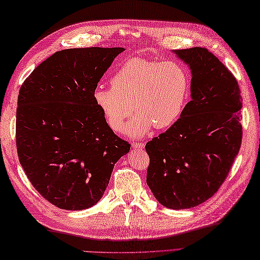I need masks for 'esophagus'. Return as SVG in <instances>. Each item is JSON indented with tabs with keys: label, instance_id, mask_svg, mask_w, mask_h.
<instances>
[{
	"label": "esophagus",
	"instance_id": "1",
	"mask_svg": "<svg viewBox=\"0 0 260 260\" xmlns=\"http://www.w3.org/2000/svg\"><path fill=\"white\" fill-rule=\"evenodd\" d=\"M132 147H133V148H136V150H143V148L145 147V144H144V143H142V142H139V143H133V144H132Z\"/></svg>",
	"mask_w": 260,
	"mask_h": 260
}]
</instances>
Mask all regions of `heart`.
<instances>
[{"instance_id": "b5f03b06", "label": "heart", "mask_w": 260, "mask_h": 260, "mask_svg": "<svg viewBox=\"0 0 260 260\" xmlns=\"http://www.w3.org/2000/svg\"><path fill=\"white\" fill-rule=\"evenodd\" d=\"M112 87L98 86L92 99L109 128L123 133L127 120L137 115L127 133L142 137L156 129L172 127L183 114L190 80L185 69L175 61L129 59L112 77Z\"/></svg>"}]
</instances>
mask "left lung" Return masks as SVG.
I'll return each instance as SVG.
<instances>
[{
	"instance_id": "left-lung-1",
	"label": "left lung",
	"mask_w": 260,
	"mask_h": 260,
	"mask_svg": "<svg viewBox=\"0 0 260 260\" xmlns=\"http://www.w3.org/2000/svg\"><path fill=\"white\" fill-rule=\"evenodd\" d=\"M191 70V101L170 128L146 143V182L169 209L197 207L211 198L238 155L242 98L234 75L206 48L173 50Z\"/></svg>"
}]
</instances>
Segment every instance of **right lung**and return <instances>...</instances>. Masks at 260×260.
<instances>
[{
	"label": "right lung",
	"instance_id": "add662e5",
	"mask_svg": "<svg viewBox=\"0 0 260 260\" xmlns=\"http://www.w3.org/2000/svg\"><path fill=\"white\" fill-rule=\"evenodd\" d=\"M124 48L53 53L21 86L16 148L35 189L53 206L88 209L101 200L131 144L114 134L92 93Z\"/></svg>",
	"mask_w": 260,
	"mask_h": 260
}]
</instances>
